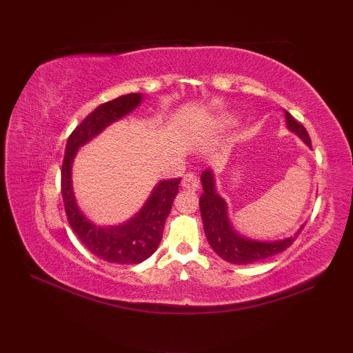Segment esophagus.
Returning <instances> with one entry per match:
<instances>
[{
	"instance_id": "34e87169",
	"label": "esophagus",
	"mask_w": 353,
	"mask_h": 353,
	"mask_svg": "<svg viewBox=\"0 0 353 353\" xmlns=\"http://www.w3.org/2000/svg\"><path fill=\"white\" fill-rule=\"evenodd\" d=\"M182 186L188 191H197L200 186L199 177L194 174V172H188V174H185L182 179Z\"/></svg>"
}]
</instances>
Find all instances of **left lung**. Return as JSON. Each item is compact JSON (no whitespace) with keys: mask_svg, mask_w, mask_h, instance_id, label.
I'll use <instances>...</instances> for the list:
<instances>
[{"mask_svg":"<svg viewBox=\"0 0 353 353\" xmlns=\"http://www.w3.org/2000/svg\"><path fill=\"white\" fill-rule=\"evenodd\" d=\"M285 119H287L288 130L296 133L306 145L311 147L310 134L305 127L297 123L288 112H285ZM201 186H203V194L200 196V212L208 243L221 259L232 264H253V262L274 256L287 250L303 229L302 226L294 236L277 239V241H256V239L244 238L232 226L228 215V203L215 190L212 170L208 168L201 172Z\"/></svg>","mask_w":353,"mask_h":353,"instance_id":"obj_1","label":"left lung"}]
</instances>
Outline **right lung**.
I'll list each match as a JSON object with an SVG mask.
<instances>
[{
	"label": "right lung",
	"instance_id": "1",
	"mask_svg": "<svg viewBox=\"0 0 353 353\" xmlns=\"http://www.w3.org/2000/svg\"><path fill=\"white\" fill-rule=\"evenodd\" d=\"M141 101V94H127L100 104L70 134L62 165V197L70 226L89 252L114 264H139L156 252L162 239L165 220L177 196L181 177L157 183L145 205L130 220L118 226L103 228L89 221L77 206L71 179L72 161L81 145L112 123L129 115Z\"/></svg>",
	"mask_w": 353,
	"mask_h": 353
}]
</instances>
